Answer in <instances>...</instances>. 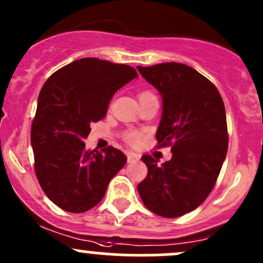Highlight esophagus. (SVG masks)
<instances>
[{
    "label": "esophagus",
    "instance_id": "esophagus-1",
    "mask_svg": "<svg viewBox=\"0 0 263 263\" xmlns=\"http://www.w3.org/2000/svg\"><path fill=\"white\" fill-rule=\"evenodd\" d=\"M127 160H128V163H135V161H139L140 155L139 154H135V153H127Z\"/></svg>",
    "mask_w": 263,
    "mask_h": 263
}]
</instances>
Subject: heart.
I'll list each match as a JSON object with an SVG mask.
<instances>
[{
  "instance_id": "b5f03b06",
  "label": "heart",
  "mask_w": 263,
  "mask_h": 263,
  "mask_svg": "<svg viewBox=\"0 0 263 263\" xmlns=\"http://www.w3.org/2000/svg\"><path fill=\"white\" fill-rule=\"evenodd\" d=\"M148 97H154V94L150 90H142V91L139 92V100ZM142 137H144V132L136 131V129H127L123 134L124 141L128 142L129 145H134V146H136V145H139L141 142Z\"/></svg>"
}]
</instances>
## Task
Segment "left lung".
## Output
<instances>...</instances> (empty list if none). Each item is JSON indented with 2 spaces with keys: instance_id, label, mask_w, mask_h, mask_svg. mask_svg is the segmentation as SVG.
Returning <instances> with one entry per match:
<instances>
[{
  "instance_id": "8db88e82",
  "label": "left lung",
  "mask_w": 263,
  "mask_h": 263,
  "mask_svg": "<svg viewBox=\"0 0 263 263\" xmlns=\"http://www.w3.org/2000/svg\"><path fill=\"white\" fill-rule=\"evenodd\" d=\"M137 68L161 94L156 140L158 147L171 146L173 154L161 165L151 155L142 156L147 176L137 190L154 214L179 217L208 198L221 171L229 141L224 102L213 82L187 65Z\"/></svg>"
}]
</instances>
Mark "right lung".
<instances>
[{
    "label": "right lung",
    "instance_id": "1",
    "mask_svg": "<svg viewBox=\"0 0 263 263\" xmlns=\"http://www.w3.org/2000/svg\"><path fill=\"white\" fill-rule=\"evenodd\" d=\"M137 78L134 67L81 58L55 71L42 87L30 140L34 169L54 205L80 214L102 201L110 179L126 164L121 150H86L90 124L103 119L115 92Z\"/></svg>",
    "mask_w": 263,
    "mask_h": 263
}]
</instances>
